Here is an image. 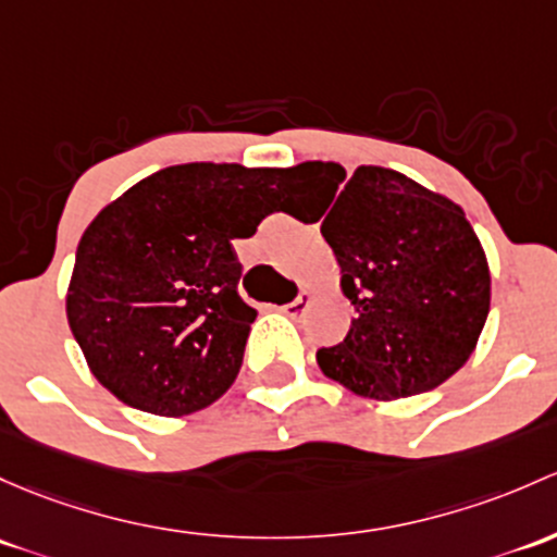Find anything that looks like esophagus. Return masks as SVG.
Returning a JSON list of instances; mask_svg holds the SVG:
<instances>
[{"label": "esophagus", "instance_id": "34e87169", "mask_svg": "<svg viewBox=\"0 0 557 557\" xmlns=\"http://www.w3.org/2000/svg\"><path fill=\"white\" fill-rule=\"evenodd\" d=\"M309 304H312V294L301 290V294H298V298H294V301H290V304H285V307H280V312L288 314V318H301V314L309 309Z\"/></svg>", "mask_w": 557, "mask_h": 557}]
</instances>
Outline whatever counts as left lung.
Returning <instances> with one entry per match:
<instances>
[{
    "mask_svg": "<svg viewBox=\"0 0 557 557\" xmlns=\"http://www.w3.org/2000/svg\"><path fill=\"white\" fill-rule=\"evenodd\" d=\"M294 171L331 191L320 232L355 307L344 342L318 349L325 376L373 400L441 386L470 360L491 307L488 261L465 210L386 168L362 165L349 181L336 162Z\"/></svg>",
    "mask_w": 557,
    "mask_h": 557,
    "instance_id": "8db88e82",
    "label": "left lung"
}]
</instances>
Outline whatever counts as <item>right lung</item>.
Returning a JSON list of instances; mask_svg holds the SVG:
<instances>
[{
	"instance_id": "1",
	"label": "right lung",
	"mask_w": 557,
	"mask_h": 557,
	"mask_svg": "<svg viewBox=\"0 0 557 557\" xmlns=\"http://www.w3.org/2000/svg\"><path fill=\"white\" fill-rule=\"evenodd\" d=\"M294 168L189 162L138 181L79 239L66 318L116 400L186 417L237 379L256 309L232 239L250 237Z\"/></svg>"
}]
</instances>
